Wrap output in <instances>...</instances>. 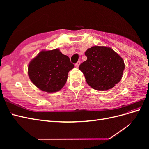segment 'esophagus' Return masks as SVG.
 <instances>
[{"label":"esophagus","mask_w":149,"mask_h":149,"mask_svg":"<svg viewBox=\"0 0 149 149\" xmlns=\"http://www.w3.org/2000/svg\"><path fill=\"white\" fill-rule=\"evenodd\" d=\"M80 63H81V61H78L75 64V66H76V68H78L79 66V65H80Z\"/></svg>","instance_id":"esophagus-1"}]
</instances>
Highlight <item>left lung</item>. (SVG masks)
I'll return each instance as SVG.
<instances>
[{
    "label": "left lung",
    "mask_w": 149,
    "mask_h": 149,
    "mask_svg": "<svg viewBox=\"0 0 149 149\" xmlns=\"http://www.w3.org/2000/svg\"><path fill=\"white\" fill-rule=\"evenodd\" d=\"M87 60L79 65L87 83L94 89L104 91L118 83L125 68L124 60L109 47L94 46L85 52Z\"/></svg>",
    "instance_id": "obj_1"
}]
</instances>
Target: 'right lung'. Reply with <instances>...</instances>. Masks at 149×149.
I'll return each instance as SVG.
<instances>
[{
	"mask_svg": "<svg viewBox=\"0 0 149 149\" xmlns=\"http://www.w3.org/2000/svg\"><path fill=\"white\" fill-rule=\"evenodd\" d=\"M74 67L69 57L62 54L60 49L43 50L30 62L28 74L38 88L54 93L64 86L68 72Z\"/></svg>",
	"mask_w": 149,
	"mask_h": 149,
	"instance_id": "obj_1",
	"label": "right lung"
}]
</instances>
